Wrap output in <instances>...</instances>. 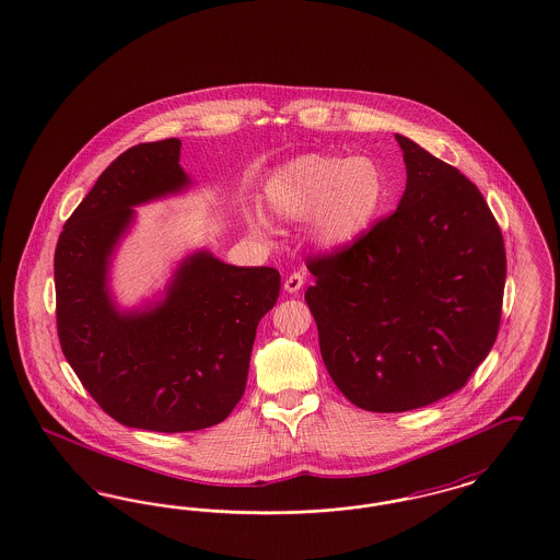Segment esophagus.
<instances>
[{
	"label": "esophagus",
	"instance_id": "1",
	"mask_svg": "<svg viewBox=\"0 0 560 560\" xmlns=\"http://www.w3.org/2000/svg\"><path fill=\"white\" fill-rule=\"evenodd\" d=\"M302 285H304V275L302 272H291L290 277L285 279V283H283L288 293H298L302 290Z\"/></svg>",
	"mask_w": 560,
	"mask_h": 560
}]
</instances>
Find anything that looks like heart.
<instances>
[{
	"label": "heart",
	"mask_w": 560,
	"mask_h": 560,
	"mask_svg": "<svg viewBox=\"0 0 560 560\" xmlns=\"http://www.w3.org/2000/svg\"><path fill=\"white\" fill-rule=\"evenodd\" d=\"M380 168L366 158L304 154L283 164L265 185V203L279 221L311 217V237L325 247L346 246L371 226L383 201ZM256 235L267 237L262 214L249 219Z\"/></svg>",
	"instance_id": "heart-1"
}]
</instances>
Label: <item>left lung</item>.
Listing matches in <instances>:
<instances>
[{"mask_svg": "<svg viewBox=\"0 0 560 560\" xmlns=\"http://www.w3.org/2000/svg\"><path fill=\"white\" fill-rule=\"evenodd\" d=\"M398 208L359 240L306 258V304L337 389L404 412L467 385L500 329L506 252L488 201L458 168L396 135Z\"/></svg>", "mask_w": 560, "mask_h": 560, "instance_id": "8db88e82", "label": "left lung"}]
</instances>
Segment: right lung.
<instances>
[{
	"label": "right lung",
	"mask_w": 560,
	"mask_h": 560,
	"mask_svg": "<svg viewBox=\"0 0 560 560\" xmlns=\"http://www.w3.org/2000/svg\"><path fill=\"white\" fill-rule=\"evenodd\" d=\"M180 141L122 152L70 214L54 256L62 352L91 398L120 425L160 433L217 425L244 396L256 327L275 306L272 267H233L200 252L166 300L118 314L106 290L108 256L137 203L179 191Z\"/></svg>",
	"instance_id": "add662e5"
}]
</instances>
